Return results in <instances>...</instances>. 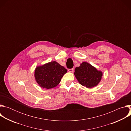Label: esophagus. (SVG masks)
Wrapping results in <instances>:
<instances>
[{
  "label": "esophagus",
  "instance_id": "34e87169",
  "mask_svg": "<svg viewBox=\"0 0 131 131\" xmlns=\"http://www.w3.org/2000/svg\"><path fill=\"white\" fill-rule=\"evenodd\" d=\"M68 71L69 72H72L73 71V68H70V69H68Z\"/></svg>",
  "mask_w": 131,
  "mask_h": 131
}]
</instances>
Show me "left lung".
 <instances>
[{"mask_svg": "<svg viewBox=\"0 0 131 131\" xmlns=\"http://www.w3.org/2000/svg\"><path fill=\"white\" fill-rule=\"evenodd\" d=\"M74 74L79 82L88 88L96 86L103 75L102 71L97 70L86 62H83L79 67H77Z\"/></svg>", "mask_w": 131, "mask_h": 131, "instance_id": "1", "label": "left lung"}]
</instances>
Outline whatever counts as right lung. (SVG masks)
I'll return each mask as SVG.
<instances>
[{
    "label": "right lung",
    "mask_w": 131,
    "mask_h": 131,
    "mask_svg": "<svg viewBox=\"0 0 131 131\" xmlns=\"http://www.w3.org/2000/svg\"><path fill=\"white\" fill-rule=\"evenodd\" d=\"M67 71L64 67L53 61L37 67L35 71V77L41 88L49 89L57 86Z\"/></svg>",
    "instance_id": "obj_1"
}]
</instances>
